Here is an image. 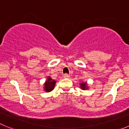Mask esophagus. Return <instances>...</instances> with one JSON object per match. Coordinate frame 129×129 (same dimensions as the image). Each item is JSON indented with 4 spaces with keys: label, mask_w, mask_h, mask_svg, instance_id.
I'll use <instances>...</instances> for the list:
<instances>
[{
    "label": "esophagus",
    "mask_w": 129,
    "mask_h": 129,
    "mask_svg": "<svg viewBox=\"0 0 129 129\" xmlns=\"http://www.w3.org/2000/svg\"><path fill=\"white\" fill-rule=\"evenodd\" d=\"M63 77H64V78H69L70 76L68 74H64V75Z\"/></svg>",
    "instance_id": "34e87169"
}]
</instances>
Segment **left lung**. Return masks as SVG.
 I'll return each mask as SVG.
<instances>
[{"label": "left lung", "instance_id": "1", "mask_svg": "<svg viewBox=\"0 0 129 129\" xmlns=\"http://www.w3.org/2000/svg\"><path fill=\"white\" fill-rule=\"evenodd\" d=\"M80 87L82 90H85V89H87V83L86 82H82V83H80Z\"/></svg>", "mask_w": 129, "mask_h": 129}]
</instances>
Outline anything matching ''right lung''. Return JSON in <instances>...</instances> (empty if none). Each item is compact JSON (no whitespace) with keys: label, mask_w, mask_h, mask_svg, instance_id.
Returning a JSON list of instances; mask_svg holds the SVG:
<instances>
[{"label":"right lung","mask_w":129,"mask_h":129,"mask_svg":"<svg viewBox=\"0 0 129 129\" xmlns=\"http://www.w3.org/2000/svg\"><path fill=\"white\" fill-rule=\"evenodd\" d=\"M56 82V81L52 79L50 77H47V80L45 81V84H44V90L47 92L52 91L54 88Z\"/></svg>","instance_id":"right-lung-1"}]
</instances>
